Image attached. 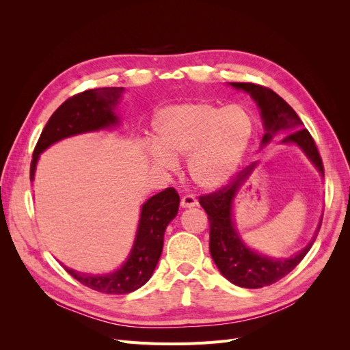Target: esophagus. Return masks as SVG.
<instances>
[{
    "instance_id": "34e87169",
    "label": "esophagus",
    "mask_w": 350,
    "mask_h": 350,
    "mask_svg": "<svg viewBox=\"0 0 350 350\" xmlns=\"http://www.w3.org/2000/svg\"><path fill=\"white\" fill-rule=\"evenodd\" d=\"M198 204V201L194 196H184L181 198V207L184 208H189V207H194Z\"/></svg>"
}]
</instances>
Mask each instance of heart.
Masks as SVG:
<instances>
[{"instance_id": "b5f03b06", "label": "heart", "mask_w": 350, "mask_h": 350, "mask_svg": "<svg viewBox=\"0 0 350 350\" xmlns=\"http://www.w3.org/2000/svg\"><path fill=\"white\" fill-rule=\"evenodd\" d=\"M154 144L150 161L162 169L176 167L175 157H188L196 185L217 189L235 176L254 134V120L241 105L196 100L159 109L152 121Z\"/></svg>"}]
</instances>
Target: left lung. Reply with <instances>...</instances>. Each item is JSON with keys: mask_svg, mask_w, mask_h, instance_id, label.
<instances>
[{"mask_svg": "<svg viewBox=\"0 0 350 350\" xmlns=\"http://www.w3.org/2000/svg\"><path fill=\"white\" fill-rule=\"evenodd\" d=\"M232 88L247 92L257 103L264 126V135L261 146L271 142L274 135L280 131H291L286 134L282 144H295L310 159L317 171L324 176L323 161L320 157L314 139L308 130L301 129L304 125L296 112L286 103L278 93L260 84L254 83H229ZM257 162L251 163L232 181L216 193L200 197V204L206 210L210 221V254L219 271L237 286L247 289H258L276 283L286 274L291 273L312 247L319 234L321 221L317 228L312 239L308 245L302 248L295 256L288 258H273L262 256L257 251L251 250L242 241L234 221V200L247 183V179L256 169ZM323 220V217H321Z\"/></svg>", "mask_w": 350, "mask_h": 350, "instance_id": "left-lung-1", "label": "left lung"}]
</instances>
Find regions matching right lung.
<instances>
[{"instance_id":"right-lung-1","label":"right lung","mask_w":350,"mask_h":350,"mask_svg":"<svg viewBox=\"0 0 350 350\" xmlns=\"http://www.w3.org/2000/svg\"><path fill=\"white\" fill-rule=\"evenodd\" d=\"M124 88H102L84 90L67 99L52 113L38 140L30 165V181L35 179L40 153L49 146L72 135L108 130L120 124L115 108L122 98ZM179 196L174 188H166L150 197L142 206L139 228L133 248L122 266L107 274L80 273L66 267L67 273L88 288L109 295H125L137 291L152 278L161 258L163 237L169 221L175 219Z\"/></svg>"}]
</instances>
